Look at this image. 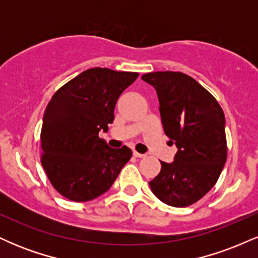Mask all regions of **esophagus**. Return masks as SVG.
<instances>
[{"mask_svg": "<svg viewBox=\"0 0 258 258\" xmlns=\"http://www.w3.org/2000/svg\"><path fill=\"white\" fill-rule=\"evenodd\" d=\"M133 155L136 156V158H146V154H141V153H138V152H133Z\"/></svg>", "mask_w": 258, "mask_h": 258, "instance_id": "34e87169", "label": "esophagus"}]
</instances>
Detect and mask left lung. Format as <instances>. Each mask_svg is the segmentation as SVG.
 I'll return each instance as SVG.
<instances>
[{"label":"left lung","mask_w":258,"mask_h":258,"mask_svg":"<svg viewBox=\"0 0 258 258\" xmlns=\"http://www.w3.org/2000/svg\"><path fill=\"white\" fill-rule=\"evenodd\" d=\"M142 80L156 90L164 131L178 149L171 164L160 161L150 189L167 205L189 206L209 193L226 164L224 112L209 91L183 73H149Z\"/></svg>","instance_id":"1"}]
</instances>
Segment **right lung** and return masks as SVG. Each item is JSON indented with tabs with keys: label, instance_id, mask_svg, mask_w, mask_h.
Instances as JSON below:
<instances>
[{
	"label": "right lung",
	"instance_id": "right-lung-1",
	"mask_svg": "<svg viewBox=\"0 0 258 258\" xmlns=\"http://www.w3.org/2000/svg\"><path fill=\"white\" fill-rule=\"evenodd\" d=\"M138 75L92 68L49 100L41 130V162L52 185L67 199L82 203L100 197L131 159L130 148L114 149L98 135L108 131L120 94Z\"/></svg>",
	"mask_w": 258,
	"mask_h": 258
}]
</instances>
